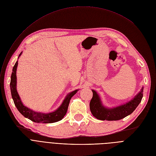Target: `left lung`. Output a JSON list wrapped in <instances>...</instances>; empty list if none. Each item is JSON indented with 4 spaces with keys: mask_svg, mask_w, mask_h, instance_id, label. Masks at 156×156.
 I'll use <instances>...</instances> for the list:
<instances>
[{
    "mask_svg": "<svg viewBox=\"0 0 156 156\" xmlns=\"http://www.w3.org/2000/svg\"><path fill=\"white\" fill-rule=\"evenodd\" d=\"M93 98L90 103V110L93 115L97 119L101 121H118L122 119L133 112L143 97L144 87L140 92L130 101L121 105L108 108L103 105L99 94L92 90Z\"/></svg>",
    "mask_w": 156,
    "mask_h": 156,
    "instance_id": "obj_1",
    "label": "left lung"
}]
</instances>
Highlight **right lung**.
I'll return each mask as SVG.
<instances>
[{
  "label": "right lung",
  "instance_id": "obj_1",
  "mask_svg": "<svg viewBox=\"0 0 156 156\" xmlns=\"http://www.w3.org/2000/svg\"><path fill=\"white\" fill-rule=\"evenodd\" d=\"M21 54L22 52H21V53L18 56V58L21 55ZM18 64V62L17 61L15 65L13 66L12 72L11 77L10 87L11 96L14 101V105L16 107L19 112L25 117L28 119L31 120L33 122L37 123H53L61 121L63 118V117L65 115L66 112H67V109L71 98L74 94H76L77 93L79 90H74L67 94V95L65 96V98L63 100L60 106L56 110L53 111V112L48 113L36 112V111H34L24 105L23 102L21 101V100L17 91L16 70Z\"/></svg>",
  "mask_w": 156,
  "mask_h": 156
}]
</instances>
